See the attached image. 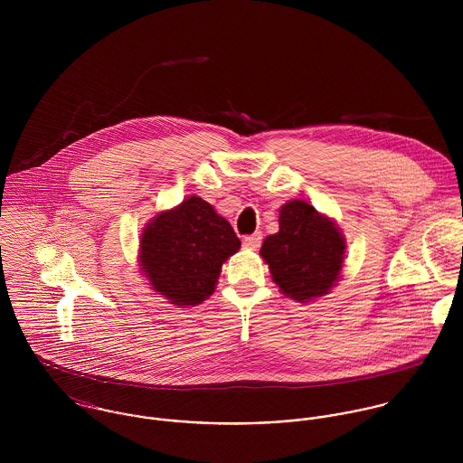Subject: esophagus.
Listing matches in <instances>:
<instances>
[{"label":"esophagus","mask_w":463,"mask_h":463,"mask_svg":"<svg viewBox=\"0 0 463 463\" xmlns=\"http://www.w3.org/2000/svg\"><path fill=\"white\" fill-rule=\"evenodd\" d=\"M262 233L260 232H257V233H253V235H248V237H244V246L246 248H250V250H257V248H260V244H262Z\"/></svg>","instance_id":"esophagus-1"}]
</instances>
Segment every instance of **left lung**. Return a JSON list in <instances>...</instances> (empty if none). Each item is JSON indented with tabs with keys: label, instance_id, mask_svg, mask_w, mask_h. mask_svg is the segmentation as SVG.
Returning a JSON list of instances; mask_svg holds the SVG:
<instances>
[{
	"label": "left lung",
	"instance_id": "8db88e82",
	"mask_svg": "<svg viewBox=\"0 0 463 463\" xmlns=\"http://www.w3.org/2000/svg\"><path fill=\"white\" fill-rule=\"evenodd\" d=\"M279 232L265 237L260 255L281 292L307 303L338 281L345 239L330 217L294 199L279 208Z\"/></svg>",
	"mask_w": 463,
	"mask_h": 463
}]
</instances>
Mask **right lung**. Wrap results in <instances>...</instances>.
Wrapping results in <instances>:
<instances>
[{"mask_svg":"<svg viewBox=\"0 0 463 463\" xmlns=\"http://www.w3.org/2000/svg\"><path fill=\"white\" fill-rule=\"evenodd\" d=\"M232 224L198 196L160 212L142 232L140 270L176 307H194L215 290L222 264L239 251Z\"/></svg>","mask_w":463,"mask_h":463,"instance_id":"obj_1","label":"right lung"}]
</instances>
